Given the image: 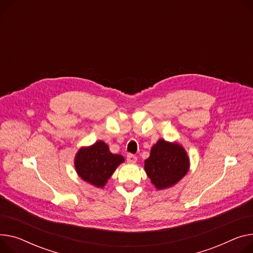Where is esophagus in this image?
<instances>
[{
  "instance_id": "34e87169",
  "label": "esophagus",
  "mask_w": 253,
  "mask_h": 253,
  "mask_svg": "<svg viewBox=\"0 0 253 253\" xmlns=\"http://www.w3.org/2000/svg\"><path fill=\"white\" fill-rule=\"evenodd\" d=\"M136 161H137V158L134 156V155H132V154H128L127 155V162L129 164H135Z\"/></svg>"
}]
</instances>
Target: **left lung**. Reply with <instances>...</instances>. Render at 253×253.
I'll list each match as a JSON object with an SVG mask.
<instances>
[{"label": "left lung", "mask_w": 253, "mask_h": 253, "mask_svg": "<svg viewBox=\"0 0 253 253\" xmlns=\"http://www.w3.org/2000/svg\"><path fill=\"white\" fill-rule=\"evenodd\" d=\"M144 170L157 189H166L174 186L187 174L189 158L179 143L160 139L145 160Z\"/></svg>", "instance_id": "8db88e82"}]
</instances>
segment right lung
<instances>
[{
  "instance_id": "add662e5",
  "label": "right lung",
  "mask_w": 253,
  "mask_h": 253,
  "mask_svg": "<svg viewBox=\"0 0 253 253\" xmlns=\"http://www.w3.org/2000/svg\"><path fill=\"white\" fill-rule=\"evenodd\" d=\"M124 162L120 155H113L102 140L81 147L75 156L74 166L78 176L98 188H104L117 167Z\"/></svg>"
}]
</instances>
